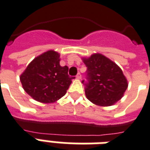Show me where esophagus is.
Instances as JSON below:
<instances>
[{
	"label": "esophagus",
	"instance_id": "34e87169",
	"mask_svg": "<svg viewBox=\"0 0 150 150\" xmlns=\"http://www.w3.org/2000/svg\"><path fill=\"white\" fill-rule=\"evenodd\" d=\"M76 79H81V74H80V73H78L77 75L76 76Z\"/></svg>",
	"mask_w": 150,
	"mask_h": 150
}]
</instances>
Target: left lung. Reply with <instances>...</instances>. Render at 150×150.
I'll return each instance as SVG.
<instances>
[{
    "label": "left lung",
    "mask_w": 150,
    "mask_h": 150,
    "mask_svg": "<svg viewBox=\"0 0 150 150\" xmlns=\"http://www.w3.org/2000/svg\"><path fill=\"white\" fill-rule=\"evenodd\" d=\"M82 60L87 67L88 83L84 84V90L88 100L102 107L113 105L121 100L128 87L121 68L99 53Z\"/></svg>",
    "instance_id": "8db88e82"
}]
</instances>
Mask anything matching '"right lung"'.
Instances as JSON below:
<instances>
[{
    "label": "right lung",
    "mask_w": 150,
    "mask_h": 150,
    "mask_svg": "<svg viewBox=\"0 0 150 150\" xmlns=\"http://www.w3.org/2000/svg\"><path fill=\"white\" fill-rule=\"evenodd\" d=\"M68 66H60V54L54 50L35 58L20 76L28 95L43 103H54L65 96L72 80Z\"/></svg>",
    "instance_id": "1"
}]
</instances>
